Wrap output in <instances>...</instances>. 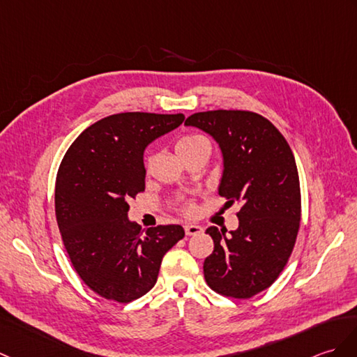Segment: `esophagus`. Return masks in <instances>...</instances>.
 Instances as JSON below:
<instances>
[{
	"instance_id": "esophagus-1",
	"label": "esophagus",
	"mask_w": 357,
	"mask_h": 357,
	"mask_svg": "<svg viewBox=\"0 0 357 357\" xmlns=\"http://www.w3.org/2000/svg\"><path fill=\"white\" fill-rule=\"evenodd\" d=\"M184 228H185V234L187 236H197V234L202 233V227L193 225V223H188V225H185Z\"/></svg>"
}]
</instances>
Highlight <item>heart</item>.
Wrapping results in <instances>:
<instances>
[{
  "mask_svg": "<svg viewBox=\"0 0 357 357\" xmlns=\"http://www.w3.org/2000/svg\"><path fill=\"white\" fill-rule=\"evenodd\" d=\"M202 139H205V138L201 137V135H184V137H181L178 139V143H176V151H178V153L185 152L187 149L195 146L196 143H199V141H202ZM151 164H152V155H149V156H146V169L151 167ZM195 208H196V206H195V202L192 201V199H184V201L179 202V211L181 213L193 214Z\"/></svg>",
  "mask_w": 357,
  "mask_h": 357,
  "instance_id": "obj_1",
  "label": "heart"
}]
</instances>
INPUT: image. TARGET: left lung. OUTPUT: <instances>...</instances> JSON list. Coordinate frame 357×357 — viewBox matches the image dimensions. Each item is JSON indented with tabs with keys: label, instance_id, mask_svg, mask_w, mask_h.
I'll return each mask as SVG.
<instances>
[{
	"label": "left lung",
	"instance_id": "1",
	"mask_svg": "<svg viewBox=\"0 0 357 357\" xmlns=\"http://www.w3.org/2000/svg\"><path fill=\"white\" fill-rule=\"evenodd\" d=\"M187 126L218 141L225 170L219 195L240 205L238 228L210 227L213 254L204 277L214 292L248 300L273 284L289 261L301 220L300 176L291 146L273 124L251 111L196 112Z\"/></svg>",
	"mask_w": 357,
	"mask_h": 357
}]
</instances>
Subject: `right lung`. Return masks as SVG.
Here are the masks:
<instances>
[{"instance_id": "obj_1", "label": "right lung", "mask_w": 357, "mask_h": 357, "mask_svg": "<svg viewBox=\"0 0 357 357\" xmlns=\"http://www.w3.org/2000/svg\"><path fill=\"white\" fill-rule=\"evenodd\" d=\"M184 114L121 112L91 124L57 170V227L73 268L91 291L126 304L155 286L164 254L184 237L181 225L141 229L129 199L144 192L147 144L184 121Z\"/></svg>"}]
</instances>
